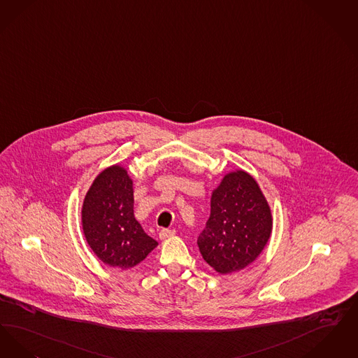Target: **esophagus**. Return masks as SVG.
I'll return each mask as SVG.
<instances>
[{
    "label": "esophagus",
    "instance_id": "34e87169",
    "mask_svg": "<svg viewBox=\"0 0 358 358\" xmlns=\"http://www.w3.org/2000/svg\"><path fill=\"white\" fill-rule=\"evenodd\" d=\"M175 230H169V229H162L160 230V233H159V238L160 239H169V238H171L175 235Z\"/></svg>",
    "mask_w": 358,
    "mask_h": 358
}]
</instances>
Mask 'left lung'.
Listing matches in <instances>:
<instances>
[{"label": "left lung", "mask_w": 358, "mask_h": 358, "mask_svg": "<svg viewBox=\"0 0 358 358\" xmlns=\"http://www.w3.org/2000/svg\"><path fill=\"white\" fill-rule=\"evenodd\" d=\"M273 230L271 210L257 180L243 170L223 176L198 236L203 259L219 274L243 270L264 251Z\"/></svg>", "instance_id": "left-lung-1"}]
</instances>
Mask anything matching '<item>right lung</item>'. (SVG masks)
Listing matches in <instances>:
<instances>
[{
  "mask_svg": "<svg viewBox=\"0 0 358 358\" xmlns=\"http://www.w3.org/2000/svg\"><path fill=\"white\" fill-rule=\"evenodd\" d=\"M81 224L94 255L110 267L131 268L157 246L135 219L134 183L119 164L96 176L83 202Z\"/></svg>",
  "mask_w": 358,
  "mask_h": 358,
  "instance_id": "add662e5",
  "label": "right lung"
}]
</instances>
